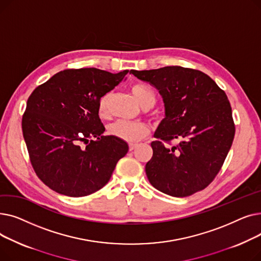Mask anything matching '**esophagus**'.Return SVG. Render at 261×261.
Listing matches in <instances>:
<instances>
[{"label":"esophagus","mask_w":261,"mask_h":261,"mask_svg":"<svg viewBox=\"0 0 261 261\" xmlns=\"http://www.w3.org/2000/svg\"><path fill=\"white\" fill-rule=\"evenodd\" d=\"M136 147H138V144H136V143H130V144H129L130 151H132V150H134Z\"/></svg>","instance_id":"obj_1"}]
</instances>
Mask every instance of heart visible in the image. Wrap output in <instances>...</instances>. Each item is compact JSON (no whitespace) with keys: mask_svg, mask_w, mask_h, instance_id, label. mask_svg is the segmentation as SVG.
Instances as JSON below:
<instances>
[{"mask_svg":"<svg viewBox=\"0 0 261 261\" xmlns=\"http://www.w3.org/2000/svg\"><path fill=\"white\" fill-rule=\"evenodd\" d=\"M130 89L135 100L142 108L153 107L155 103V94L151 88L143 84H134ZM108 99L109 95L107 94L101 96L98 100L97 111L100 117H106L108 114ZM148 132L149 129L146 123L139 121L117 120L109 127L110 135L129 143L141 141L148 134Z\"/></svg>","mask_w":261,"mask_h":261,"instance_id":"1","label":"heart"}]
</instances>
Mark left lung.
Segmentation results:
<instances>
[{
	"mask_svg": "<svg viewBox=\"0 0 261 261\" xmlns=\"http://www.w3.org/2000/svg\"><path fill=\"white\" fill-rule=\"evenodd\" d=\"M156 88L165 118L151 143L153 155L146 174L162 193L183 198L207 187L220 171L235 136L231 107L223 90L201 71L182 66L134 71ZM179 139L167 147L164 142Z\"/></svg>",
	"mask_w": 261,
	"mask_h": 261,
	"instance_id": "8db88e82",
	"label": "left lung"
}]
</instances>
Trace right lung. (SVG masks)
Listing matches in <instances>:
<instances>
[{
	"label": "right lung",
	"instance_id": "1",
	"mask_svg": "<svg viewBox=\"0 0 261 261\" xmlns=\"http://www.w3.org/2000/svg\"><path fill=\"white\" fill-rule=\"evenodd\" d=\"M127 74L95 67L64 70L27 99L23 138L35 172L54 191L68 197L94 194L127 154L125 141L102 135L106 129L97 111L99 98Z\"/></svg>",
	"mask_w": 261,
	"mask_h": 261
}]
</instances>
